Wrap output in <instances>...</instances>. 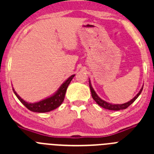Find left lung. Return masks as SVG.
Returning <instances> with one entry per match:
<instances>
[{
	"instance_id": "left-lung-1",
	"label": "left lung",
	"mask_w": 154,
	"mask_h": 154,
	"mask_svg": "<svg viewBox=\"0 0 154 154\" xmlns=\"http://www.w3.org/2000/svg\"><path fill=\"white\" fill-rule=\"evenodd\" d=\"M89 87H90V90H91V93H92V99H93L94 100L96 101V103H97L99 106H100L101 107H103V108L106 109H109V110H115V111L116 110L125 109L127 108L128 106H130V105H131L133 102L135 101L136 99L138 98V96L140 95L141 92H142V90H143V86H142V88L140 89V92H139L138 93H137V95L134 96V98H133L131 100H130V101L127 102V103H123V104H112V103H108V102H106L105 100H103L101 98L98 96L97 94H96V92H95V90L93 89V88H92L90 79H89Z\"/></svg>"
}]
</instances>
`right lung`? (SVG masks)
I'll use <instances>...</instances> for the list:
<instances>
[{"label": "right lung", "mask_w": 154, "mask_h": 154, "mask_svg": "<svg viewBox=\"0 0 154 154\" xmlns=\"http://www.w3.org/2000/svg\"><path fill=\"white\" fill-rule=\"evenodd\" d=\"M74 76L75 75H71L68 79L65 80L63 83L62 84V85L59 87V89H58L55 93L53 94V95L45 98V99H42L41 101L36 102V103H31L24 101V99H23L22 98H21V96H19L18 94L15 92V90H14L13 88L14 93L15 94V96H17V99L20 100V102L24 105V106L27 107L28 109L32 111V112H50L51 110L55 109L58 108V106H60L61 104L63 103L64 99H65V92H66V90H67L68 86H69V85L70 84L71 81H72V79L74 78Z\"/></svg>", "instance_id": "obj_1"}]
</instances>
